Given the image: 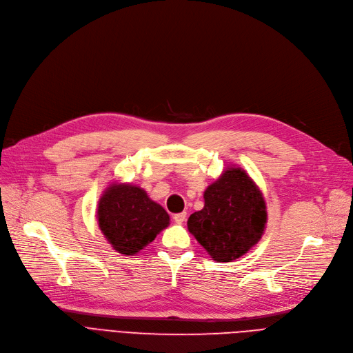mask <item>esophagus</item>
Wrapping results in <instances>:
<instances>
[{
	"label": "esophagus",
	"mask_w": 353,
	"mask_h": 353,
	"mask_svg": "<svg viewBox=\"0 0 353 353\" xmlns=\"http://www.w3.org/2000/svg\"><path fill=\"white\" fill-rule=\"evenodd\" d=\"M186 219V212H181V214H175L174 215V221L176 222V223H183V221Z\"/></svg>",
	"instance_id": "34e87169"
}]
</instances>
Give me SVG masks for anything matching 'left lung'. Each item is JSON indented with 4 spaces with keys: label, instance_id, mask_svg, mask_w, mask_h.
<instances>
[{
    "label": "left lung",
    "instance_id": "obj_1",
    "mask_svg": "<svg viewBox=\"0 0 353 353\" xmlns=\"http://www.w3.org/2000/svg\"><path fill=\"white\" fill-rule=\"evenodd\" d=\"M205 205L188 219V231L212 259L232 262L259 242L266 225L261 190L242 168H226L203 192Z\"/></svg>",
    "mask_w": 353,
    "mask_h": 353
}]
</instances>
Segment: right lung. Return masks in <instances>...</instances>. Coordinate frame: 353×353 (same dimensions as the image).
Wrapping results in <instances>:
<instances>
[{
	"label": "right lung",
	"mask_w": 353,
	"mask_h": 353,
	"mask_svg": "<svg viewBox=\"0 0 353 353\" xmlns=\"http://www.w3.org/2000/svg\"><path fill=\"white\" fill-rule=\"evenodd\" d=\"M99 230L123 255H135L170 225V215L137 185L112 183L98 201Z\"/></svg>",
	"instance_id": "add662e5"
}]
</instances>
